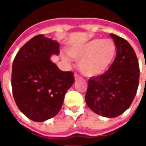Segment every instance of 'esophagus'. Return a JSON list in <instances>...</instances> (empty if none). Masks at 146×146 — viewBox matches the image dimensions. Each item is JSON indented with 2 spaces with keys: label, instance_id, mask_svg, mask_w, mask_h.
I'll return each mask as SVG.
<instances>
[{
  "label": "esophagus",
  "instance_id": "1",
  "mask_svg": "<svg viewBox=\"0 0 146 146\" xmlns=\"http://www.w3.org/2000/svg\"><path fill=\"white\" fill-rule=\"evenodd\" d=\"M74 78H75V80H78V79H80L81 78V76H80L79 74H77V73H75L74 74Z\"/></svg>",
  "mask_w": 146,
  "mask_h": 146
}]
</instances>
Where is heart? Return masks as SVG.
Returning <instances> with one entry per match:
<instances>
[{
	"label": "heart",
	"mask_w": 146,
	"mask_h": 146,
	"mask_svg": "<svg viewBox=\"0 0 146 146\" xmlns=\"http://www.w3.org/2000/svg\"><path fill=\"white\" fill-rule=\"evenodd\" d=\"M116 46L110 39H95L86 44L68 49V54L74 60L80 61L79 69L86 76L102 75L113 64L116 54ZM63 60L67 61L62 55Z\"/></svg>",
	"instance_id": "b5f03b06"
}]
</instances>
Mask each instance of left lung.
Segmentation results:
<instances>
[{"label": "left lung", "mask_w": 146, "mask_h": 146, "mask_svg": "<svg viewBox=\"0 0 146 146\" xmlns=\"http://www.w3.org/2000/svg\"><path fill=\"white\" fill-rule=\"evenodd\" d=\"M116 46V55L110 69L88 80L85 101L98 115L113 118L131 105L139 82V65L134 49L125 39L110 34Z\"/></svg>", "instance_id": "8db88e82"}]
</instances>
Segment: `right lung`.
<instances>
[{"label":"right lung","instance_id":"add662e5","mask_svg":"<svg viewBox=\"0 0 146 146\" xmlns=\"http://www.w3.org/2000/svg\"><path fill=\"white\" fill-rule=\"evenodd\" d=\"M59 54V44L43 34L30 39L12 63L11 88L15 102L29 119L43 122L60 111L67 90L74 83L73 72L60 70L51 61Z\"/></svg>","mask_w":146,"mask_h":146}]
</instances>
